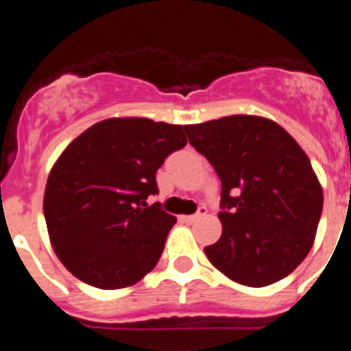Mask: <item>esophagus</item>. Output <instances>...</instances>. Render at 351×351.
<instances>
[{
    "instance_id": "1",
    "label": "esophagus",
    "mask_w": 351,
    "mask_h": 351,
    "mask_svg": "<svg viewBox=\"0 0 351 351\" xmlns=\"http://www.w3.org/2000/svg\"><path fill=\"white\" fill-rule=\"evenodd\" d=\"M207 214V207H204V206H200L198 207V210L195 214H191V216H184V221L186 223H193V221H197L198 218H202V216H206Z\"/></svg>"
}]
</instances>
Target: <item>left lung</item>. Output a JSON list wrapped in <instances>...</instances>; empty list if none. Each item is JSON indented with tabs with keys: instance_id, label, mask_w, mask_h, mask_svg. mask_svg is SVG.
I'll return each mask as SVG.
<instances>
[{
	"instance_id": "1",
	"label": "left lung",
	"mask_w": 351,
	"mask_h": 351,
	"mask_svg": "<svg viewBox=\"0 0 351 351\" xmlns=\"http://www.w3.org/2000/svg\"><path fill=\"white\" fill-rule=\"evenodd\" d=\"M184 130L221 181L223 234L204 250L209 262L246 287L287 278L311 250L324 207L308 154L260 116H226Z\"/></svg>"
}]
</instances>
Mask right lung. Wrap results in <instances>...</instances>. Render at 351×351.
<instances>
[{"label": "right lung", "instance_id": "add662e5", "mask_svg": "<svg viewBox=\"0 0 351 351\" xmlns=\"http://www.w3.org/2000/svg\"><path fill=\"white\" fill-rule=\"evenodd\" d=\"M186 142L181 125L112 117L64 149L49 173L43 214L71 274L117 290L153 271L176 218L145 200L158 193L156 170Z\"/></svg>", "mask_w": 351, "mask_h": 351}]
</instances>
